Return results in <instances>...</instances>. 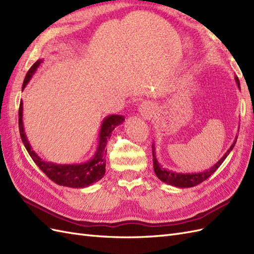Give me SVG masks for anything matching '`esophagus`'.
I'll list each match as a JSON object with an SVG mask.
<instances>
[{
	"label": "esophagus",
	"instance_id": "esophagus-1",
	"mask_svg": "<svg viewBox=\"0 0 254 254\" xmlns=\"http://www.w3.org/2000/svg\"><path fill=\"white\" fill-rule=\"evenodd\" d=\"M139 112L141 115H143L145 117H151L152 114L154 113V106L148 101L142 102L139 107Z\"/></svg>",
	"mask_w": 254,
	"mask_h": 254
}]
</instances>
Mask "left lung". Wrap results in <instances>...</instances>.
Here are the masks:
<instances>
[{
  "label": "left lung",
  "mask_w": 254,
  "mask_h": 254,
  "mask_svg": "<svg viewBox=\"0 0 254 254\" xmlns=\"http://www.w3.org/2000/svg\"><path fill=\"white\" fill-rule=\"evenodd\" d=\"M235 80H236L238 87L240 88V83H239V79L237 76L235 77ZM236 140H237V137H236V139H235L234 143L231 145V147L228 148L227 152L224 154V156L222 157L213 167L206 170L205 172H197V174H178V172H174L171 170H167V169L163 168V167L160 166L159 163L157 162V158L155 156V146H154V144H153L152 145V153H153L154 171H155V174L160 181H163L167 184L174 185V187H176V188L196 187V185H198L199 183L207 180V179L211 176L216 169L219 168V167L222 165V163L224 162V159L227 157L228 154H230V152L233 150L235 143H236Z\"/></svg>",
  "instance_id": "8db88e82"
}]
</instances>
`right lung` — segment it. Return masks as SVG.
<instances>
[{"label": "right lung", "instance_id": "obj_1", "mask_svg": "<svg viewBox=\"0 0 254 254\" xmlns=\"http://www.w3.org/2000/svg\"><path fill=\"white\" fill-rule=\"evenodd\" d=\"M42 60H38L36 63L30 67L26 77H24L22 84V90L29 83V80L32 77L34 72L41 64ZM125 119L122 115H110L103 120L100 133H99V144L95 156L89 162L77 165H57L53 163H47L41 159L32 147H31L29 141L26 137V132L23 130L22 123V101L19 106V132L20 137L26 146L27 151L33 162L39 166V168L51 179L52 181L63 187L73 188V189H82L87 188L90 184L101 180L104 174H106V155H107V143L110 139L112 131L116 126L122 124Z\"/></svg>", "mask_w": 254, "mask_h": 254}]
</instances>
